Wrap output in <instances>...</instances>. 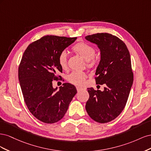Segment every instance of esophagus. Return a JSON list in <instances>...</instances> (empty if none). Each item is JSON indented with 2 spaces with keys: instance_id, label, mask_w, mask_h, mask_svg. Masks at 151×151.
Here are the masks:
<instances>
[{
  "instance_id": "34e87169",
  "label": "esophagus",
  "mask_w": 151,
  "mask_h": 151,
  "mask_svg": "<svg viewBox=\"0 0 151 151\" xmlns=\"http://www.w3.org/2000/svg\"><path fill=\"white\" fill-rule=\"evenodd\" d=\"M76 89H77V91H78V92H79V91H81L86 90V88H82V87H79V86H77L76 87Z\"/></svg>"
}]
</instances>
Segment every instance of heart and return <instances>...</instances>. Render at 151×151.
Wrapping results in <instances>:
<instances>
[{
  "instance_id": "b5f03b06",
  "label": "heart",
  "mask_w": 151,
  "mask_h": 151,
  "mask_svg": "<svg viewBox=\"0 0 151 151\" xmlns=\"http://www.w3.org/2000/svg\"><path fill=\"white\" fill-rule=\"evenodd\" d=\"M73 50L83 57L89 67L93 66L96 60L94 57L96 53L95 48L91 45L86 43H79L74 45L72 48ZM58 64L63 69L67 67V53L65 50L62 51L58 58ZM86 73L81 71H74L68 76V81L74 84H82L84 83Z\"/></svg>"
}]
</instances>
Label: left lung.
I'll return each instance as SVG.
<instances>
[{"label":"left lung","instance_id":"1","mask_svg":"<svg viewBox=\"0 0 151 151\" xmlns=\"http://www.w3.org/2000/svg\"><path fill=\"white\" fill-rule=\"evenodd\" d=\"M85 38L99 49L96 83L106 85L103 91L88 88L89 98L86 109L93 120L107 123L120 115L129 98L134 81L130 53L123 41L109 33H97Z\"/></svg>","mask_w":151,"mask_h":151}]
</instances>
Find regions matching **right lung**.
<instances>
[{
    "label": "right lung",
    "mask_w": 151,
    "mask_h": 151,
    "mask_svg": "<svg viewBox=\"0 0 151 151\" xmlns=\"http://www.w3.org/2000/svg\"><path fill=\"white\" fill-rule=\"evenodd\" d=\"M77 38L47 35L31 43L22 57L18 78L24 101L35 118L45 123H53L65 115L77 93L70 83L54 88L53 80L62 72L58 64L60 53Z\"/></svg>",
    "instance_id": "obj_1"
}]
</instances>
